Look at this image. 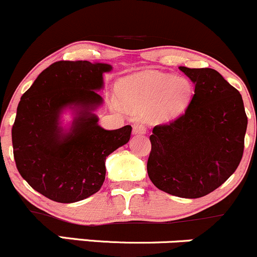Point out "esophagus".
Segmentation results:
<instances>
[{"mask_svg":"<svg viewBox=\"0 0 257 257\" xmlns=\"http://www.w3.org/2000/svg\"><path fill=\"white\" fill-rule=\"evenodd\" d=\"M134 134L135 135L146 134V127H145L142 123H136V125H134Z\"/></svg>","mask_w":257,"mask_h":257,"instance_id":"1","label":"esophagus"}]
</instances>
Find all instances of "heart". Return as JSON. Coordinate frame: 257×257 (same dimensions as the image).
Listing matches in <instances>:
<instances>
[{"instance_id": "obj_1", "label": "heart", "mask_w": 257, "mask_h": 257, "mask_svg": "<svg viewBox=\"0 0 257 257\" xmlns=\"http://www.w3.org/2000/svg\"><path fill=\"white\" fill-rule=\"evenodd\" d=\"M118 95L134 111H144L145 120L162 123L178 117L186 111L193 94L190 81L182 76L162 73H142L127 76L118 83ZM120 107V102L113 100Z\"/></svg>"}]
</instances>
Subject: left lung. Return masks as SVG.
I'll return each instance as SVG.
<instances>
[{"label": "left lung", "mask_w": 257, "mask_h": 257, "mask_svg": "<svg viewBox=\"0 0 257 257\" xmlns=\"http://www.w3.org/2000/svg\"><path fill=\"white\" fill-rule=\"evenodd\" d=\"M179 69L194 83V94L184 113L153 127L147 173L158 189L193 199L215 190L236 171L247 116L240 92L218 71Z\"/></svg>", "instance_id": "1"}]
</instances>
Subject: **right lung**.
Returning a JSON list of instances; mask_svg holds the SVG:
<instances>
[{
	"label": "right lung",
	"instance_id": "add662e5",
	"mask_svg": "<svg viewBox=\"0 0 257 257\" xmlns=\"http://www.w3.org/2000/svg\"><path fill=\"white\" fill-rule=\"evenodd\" d=\"M111 69L104 63L59 60L21 97L12 126L16 166L34 190L54 202H79L100 190L106 157L128 142L131 126L105 130L94 113L102 104V74ZM68 107L76 116L63 130L60 115Z\"/></svg>",
	"mask_w": 257,
	"mask_h": 257
}]
</instances>
